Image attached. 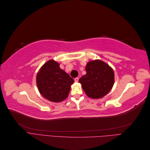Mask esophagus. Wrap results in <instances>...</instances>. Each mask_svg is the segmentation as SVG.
I'll use <instances>...</instances> for the list:
<instances>
[{
	"label": "esophagus",
	"mask_w": 150,
	"mask_h": 150,
	"mask_svg": "<svg viewBox=\"0 0 150 150\" xmlns=\"http://www.w3.org/2000/svg\"><path fill=\"white\" fill-rule=\"evenodd\" d=\"M78 81H79V78H76L74 79V81H75L76 83H78Z\"/></svg>",
	"instance_id": "1"
}]
</instances>
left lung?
Here are the masks:
<instances>
[{
    "label": "left lung",
    "instance_id": "8db88e82",
    "mask_svg": "<svg viewBox=\"0 0 150 150\" xmlns=\"http://www.w3.org/2000/svg\"><path fill=\"white\" fill-rule=\"evenodd\" d=\"M86 71L79 82L88 97L99 99L110 91L115 83V74L110 66L101 60H94L87 63Z\"/></svg>",
    "mask_w": 150,
    "mask_h": 150
}]
</instances>
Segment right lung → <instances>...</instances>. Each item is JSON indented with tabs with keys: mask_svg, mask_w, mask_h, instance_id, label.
Instances as JSON below:
<instances>
[{
	"mask_svg": "<svg viewBox=\"0 0 150 150\" xmlns=\"http://www.w3.org/2000/svg\"><path fill=\"white\" fill-rule=\"evenodd\" d=\"M36 83L44 98L50 101L59 103L67 98L74 79L61 69L58 62L49 60L39 69Z\"/></svg>",
	"mask_w": 150,
	"mask_h": 150,
	"instance_id": "1",
	"label": "right lung"
}]
</instances>
